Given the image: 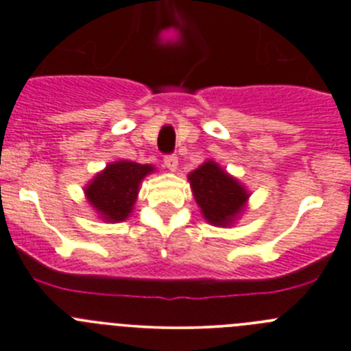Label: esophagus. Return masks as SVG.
Here are the masks:
<instances>
[{"label": "esophagus", "mask_w": 351, "mask_h": 351, "mask_svg": "<svg viewBox=\"0 0 351 351\" xmlns=\"http://www.w3.org/2000/svg\"><path fill=\"white\" fill-rule=\"evenodd\" d=\"M165 166L169 169V171H175L176 166H178V157H176L175 154H166Z\"/></svg>", "instance_id": "esophagus-1"}]
</instances>
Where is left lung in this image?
Wrapping results in <instances>:
<instances>
[{"label": "left lung", "mask_w": 351, "mask_h": 351, "mask_svg": "<svg viewBox=\"0 0 351 351\" xmlns=\"http://www.w3.org/2000/svg\"><path fill=\"white\" fill-rule=\"evenodd\" d=\"M192 192L209 223L227 227L242 211L247 199L244 186L228 176L220 166L208 160L189 175Z\"/></svg>", "instance_id": "obj_1"}]
</instances>
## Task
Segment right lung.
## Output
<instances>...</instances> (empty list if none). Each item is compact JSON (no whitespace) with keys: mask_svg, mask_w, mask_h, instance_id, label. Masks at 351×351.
I'll return each instance as SVG.
<instances>
[{"mask_svg":"<svg viewBox=\"0 0 351 351\" xmlns=\"http://www.w3.org/2000/svg\"><path fill=\"white\" fill-rule=\"evenodd\" d=\"M150 171L152 166L136 165L131 160L109 165L106 171L97 175V178L86 186L88 201L106 220H124L135 204L140 182Z\"/></svg>","mask_w":351,"mask_h":351,"instance_id":"right-lung-1","label":"right lung"}]
</instances>
